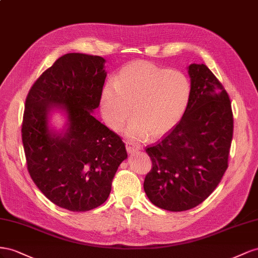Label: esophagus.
Here are the masks:
<instances>
[{
    "mask_svg": "<svg viewBox=\"0 0 258 258\" xmlns=\"http://www.w3.org/2000/svg\"><path fill=\"white\" fill-rule=\"evenodd\" d=\"M125 147H126V151L128 153H133L137 150H139V147L138 146H135L134 144H132L131 142H126L125 143Z\"/></svg>",
    "mask_w": 258,
    "mask_h": 258,
    "instance_id": "34e87169",
    "label": "esophagus"
}]
</instances>
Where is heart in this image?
I'll use <instances>...</instances> for the list:
<instances>
[{
	"label": "heart",
	"mask_w": 258,
	"mask_h": 258,
	"mask_svg": "<svg viewBox=\"0 0 258 258\" xmlns=\"http://www.w3.org/2000/svg\"><path fill=\"white\" fill-rule=\"evenodd\" d=\"M190 96L191 84L185 73L150 62H132L102 88L101 115L110 128L119 131L132 107L134 119L126 128L127 136L161 137L181 121Z\"/></svg>",
	"instance_id": "b5f03b06"
}]
</instances>
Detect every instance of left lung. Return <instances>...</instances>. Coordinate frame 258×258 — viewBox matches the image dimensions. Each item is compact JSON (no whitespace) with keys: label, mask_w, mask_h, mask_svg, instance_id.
Here are the masks:
<instances>
[{"label":"left lung","mask_w":258,"mask_h":258,"mask_svg":"<svg viewBox=\"0 0 258 258\" xmlns=\"http://www.w3.org/2000/svg\"><path fill=\"white\" fill-rule=\"evenodd\" d=\"M191 96L181 121L146 148L152 168L144 189L158 208L187 211L202 203L228 167L233 117L230 99L222 83L203 63L187 68Z\"/></svg>","instance_id":"left-lung-1"}]
</instances>
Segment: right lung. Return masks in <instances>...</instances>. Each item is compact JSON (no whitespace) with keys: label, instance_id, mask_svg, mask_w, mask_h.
<instances>
[{"label":"right lung","instance_id":"obj_1","mask_svg":"<svg viewBox=\"0 0 258 258\" xmlns=\"http://www.w3.org/2000/svg\"><path fill=\"white\" fill-rule=\"evenodd\" d=\"M100 56L70 53L44 71L28 93L21 136L28 171L57 207L86 212L104 203L127 158L122 139L93 115L107 72ZM55 111L66 123H50Z\"/></svg>","mask_w":258,"mask_h":258}]
</instances>
